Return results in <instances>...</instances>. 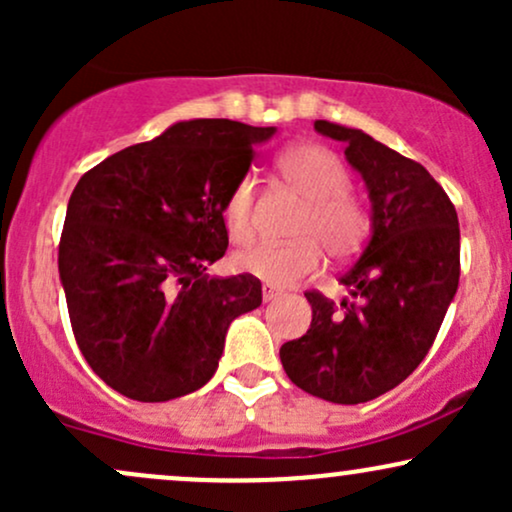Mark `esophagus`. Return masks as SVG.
Returning a JSON list of instances; mask_svg holds the SVG:
<instances>
[{
  "instance_id": "obj_1",
  "label": "esophagus",
  "mask_w": 512,
  "mask_h": 512,
  "mask_svg": "<svg viewBox=\"0 0 512 512\" xmlns=\"http://www.w3.org/2000/svg\"><path fill=\"white\" fill-rule=\"evenodd\" d=\"M274 298H279V289H274V286L264 284L262 286V301L269 303V301H274Z\"/></svg>"
}]
</instances>
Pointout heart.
<instances>
[{
  "label": "heart",
  "instance_id": "heart-1",
  "mask_svg": "<svg viewBox=\"0 0 512 512\" xmlns=\"http://www.w3.org/2000/svg\"><path fill=\"white\" fill-rule=\"evenodd\" d=\"M279 170L293 190L308 202L293 236L296 243H257L233 255L240 274L257 276L269 286H293L322 267V250L344 262L361 250L368 236V214L349 197L351 178L337 156L325 146H293L279 158ZM257 180L243 175L223 204V223L231 240L248 243L255 236Z\"/></svg>",
  "mask_w": 512,
  "mask_h": 512
}]
</instances>
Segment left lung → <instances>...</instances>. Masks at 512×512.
<instances>
[{
    "label": "left lung",
    "mask_w": 512,
    "mask_h": 512,
    "mask_svg": "<svg viewBox=\"0 0 512 512\" xmlns=\"http://www.w3.org/2000/svg\"><path fill=\"white\" fill-rule=\"evenodd\" d=\"M344 142L373 202V233L342 274L349 301L305 291L313 322L279 349L293 385L334 404L385 395L424 361L460 281L455 204L421 163L361 129L317 120Z\"/></svg>",
    "instance_id": "1"
}]
</instances>
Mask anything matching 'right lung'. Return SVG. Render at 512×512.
Returning <instances> with one entry per match:
<instances>
[{"label":"right lung","instance_id":"right-lung-1","mask_svg":"<svg viewBox=\"0 0 512 512\" xmlns=\"http://www.w3.org/2000/svg\"><path fill=\"white\" fill-rule=\"evenodd\" d=\"M276 132L233 120L178 122L76 182L60 279L76 344L129 399L168 402L219 368L228 325L262 303L250 274L209 279L228 248L223 204Z\"/></svg>","mask_w":512,"mask_h":512}]
</instances>
